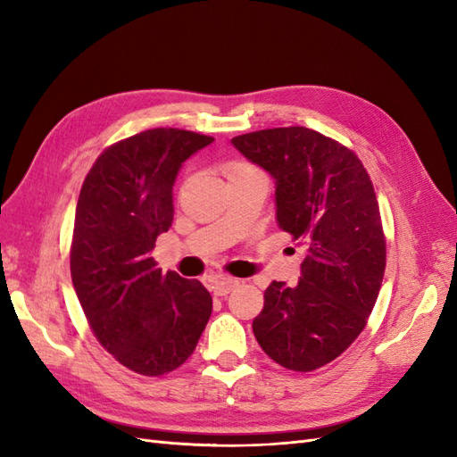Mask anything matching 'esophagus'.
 <instances>
[{
    "label": "esophagus",
    "mask_w": 457,
    "mask_h": 457,
    "mask_svg": "<svg viewBox=\"0 0 457 457\" xmlns=\"http://www.w3.org/2000/svg\"><path fill=\"white\" fill-rule=\"evenodd\" d=\"M237 286H238V280H234V278H220V276H217V278L212 280V289L217 297H223V295L230 294Z\"/></svg>",
    "instance_id": "34e87169"
}]
</instances>
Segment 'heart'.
<instances>
[{
    "instance_id": "b5f03b06",
    "label": "heart",
    "mask_w": 457,
    "mask_h": 457,
    "mask_svg": "<svg viewBox=\"0 0 457 457\" xmlns=\"http://www.w3.org/2000/svg\"><path fill=\"white\" fill-rule=\"evenodd\" d=\"M225 175L228 181H232V179H242V177H257V175H262L255 165L247 163V162H228L225 165Z\"/></svg>"
}]
</instances>
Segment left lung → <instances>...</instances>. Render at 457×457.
<instances>
[{
    "label": "left lung",
    "instance_id": "8db88e82",
    "mask_svg": "<svg viewBox=\"0 0 457 457\" xmlns=\"http://www.w3.org/2000/svg\"><path fill=\"white\" fill-rule=\"evenodd\" d=\"M234 148L274 179L276 223L307 247L297 286L272 282L253 320L261 349L312 371L361 336L385 272V237L370 175L353 150L309 128L238 135Z\"/></svg>",
    "mask_w": 457,
    "mask_h": 457
}]
</instances>
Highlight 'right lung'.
<instances>
[{
  "label": "right lung",
  "mask_w": 457,
  "mask_h": 457,
  "mask_svg": "<svg viewBox=\"0 0 457 457\" xmlns=\"http://www.w3.org/2000/svg\"><path fill=\"white\" fill-rule=\"evenodd\" d=\"M212 143L173 128L137 133L96 158L79 192L71 252L76 295L95 337L141 376L181 366L212 316V295L198 280L162 274L152 257L173 223L179 170Z\"/></svg>",
  "instance_id": "1"
}]
</instances>
